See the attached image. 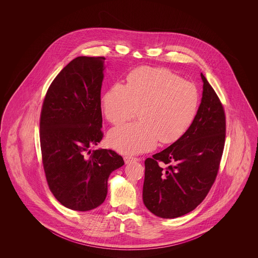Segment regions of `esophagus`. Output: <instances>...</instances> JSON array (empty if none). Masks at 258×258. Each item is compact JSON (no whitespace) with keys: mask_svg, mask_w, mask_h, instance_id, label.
I'll return each instance as SVG.
<instances>
[{"mask_svg":"<svg viewBox=\"0 0 258 258\" xmlns=\"http://www.w3.org/2000/svg\"><path fill=\"white\" fill-rule=\"evenodd\" d=\"M123 160H124L125 164H128V163H131V162H133V161H137L138 159H137V158H134V157H124Z\"/></svg>","mask_w":258,"mask_h":258,"instance_id":"esophagus-1","label":"esophagus"}]
</instances>
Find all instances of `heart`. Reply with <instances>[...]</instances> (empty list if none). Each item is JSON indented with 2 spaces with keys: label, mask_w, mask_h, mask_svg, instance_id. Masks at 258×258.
I'll list each match as a JSON object with an SVG mask.
<instances>
[{
  "label": "heart",
  "mask_w": 258,
  "mask_h": 258,
  "mask_svg": "<svg viewBox=\"0 0 258 258\" xmlns=\"http://www.w3.org/2000/svg\"><path fill=\"white\" fill-rule=\"evenodd\" d=\"M199 105L197 86L165 69L142 67L102 95L105 118L115 125L139 109V123L113 128L108 143L119 153L135 155L180 139L195 120Z\"/></svg>",
  "instance_id": "heart-1"
}]
</instances>
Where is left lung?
Masks as SVG:
<instances>
[{"instance_id":"8db88e82","label":"left lung","mask_w":258,"mask_h":258,"mask_svg":"<svg viewBox=\"0 0 258 258\" xmlns=\"http://www.w3.org/2000/svg\"><path fill=\"white\" fill-rule=\"evenodd\" d=\"M200 75L203 92L194 122L180 139L145 160L143 202L162 219L182 217L197 208L219 171L225 115L216 92Z\"/></svg>"}]
</instances>
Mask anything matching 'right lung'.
I'll return each mask as SVG.
<instances>
[{
  "mask_svg": "<svg viewBox=\"0 0 258 258\" xmlns=\"http://www.w3.org/2000/svg\"><path fill=\"white\" fill-rule=\"evenodd\" d=\"M104 60L81 56L69 62L51 83L40 113L47 184L61 205L74 211L101 205L109 175L124 163L112 150L91 152L103 136L100 91Z\"/></svg>",
  "mask_w": 258,
  "mask_h": 258,
  "instance_id": "1",
  "label": "right lung"
}]
</instances>
